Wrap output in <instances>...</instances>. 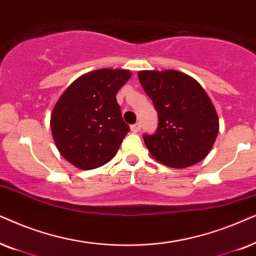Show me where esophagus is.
<instances>
[{
	"label": "esophagus",
	"instance_id": "obj_1",
	"mask_svg": "<svg viewBox=\"0 0 256 256\" xmlns=\"http://www.w3.org/2000/svg\"><path fill=\"white\" fill-rule=\"evenodd\" d=\"M140 128H142V124L140 122H136V124H134V125H131V131L132 132H138V131H140Z\"/></svg>",
	"mask_w": 256,
	"mask_h": 256
}]
</instances>
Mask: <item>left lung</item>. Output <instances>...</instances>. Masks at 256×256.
<instances>
[{
    "label": "left lung",
    "instance_id": "8db88e82",
    "mask_svg": "<svg viewBox=\"0 0 256 256\" xmlns=\"http://www.w3.org/2000/svg\"><path fill=\"white\" fill-rule=\"evenodd\" d=\"M138 78L158 112L156 132L144 136L153 158L172 168L205 159L219 132V118L202 85L176 70L139 71Z\"/></svg>",
    "mask_w": 256,
    "mask_h": 256
}]
</instances>
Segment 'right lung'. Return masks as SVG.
Segmentation results:
<instances>
[{"mask_svg":"<svg viewBox=\"0 0 256 256\" xmlns=\"http://www.w3.org/2000/svg\"><path fill=\"white\" fill-rule=\"evenodd\" d=\"M130 77L122 69L91 71L74 80L54 106V144L77 168L92 170L110 162L130 131L116 100Z\"/></svg>","mask_w":256,"mask_h":256,"instance_id":"1","label":"right lung"}]
</instances>
